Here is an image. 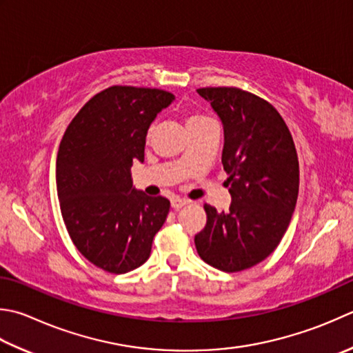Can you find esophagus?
Returning a JSON list of instances; mask_svg holds the SVG:
<instances>
[{
  "label": "esophagus",
  "mask_w": 353,
  "mask_h": 353,
  "mask_svg": "<svg viewBox=\"0 0 353 353\" xmlns=\"http://www.w3.org/2000/svg\"><path fill=\"white\" fill-rule=\"evenodd\" d=\"M186 203H188V200L181 199V197H172V199H171V206H172V208H174V210L182 208V206H185Z\"/></svg>",
  "instance_id": "esophagus-1"
}]
</instances>
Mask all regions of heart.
Wrapping results in <instances>:
<instances>
[{
  "label": "heart",
  "instance_id": "b5f03b06",
  "mask_svg": "<svg viewBox=\"0 0 353 353\" xmlns=\"http://www.w3.org/2000/svg\"><path fill=\"white\" fill-rule=\"evenodd\" d=\"M210 122H214V121L208 116H205L202 113H191L188 119H186V127L190 130V128L202 127L205 123H210Z\"/></svg>",
  "mask_w": 353,
  "mask_h": 353
}]
</instances>
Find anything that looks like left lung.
<instances>
[{
    "label": "left lung",
    "instance_id": "obj_1",
    "mask_svg": "<svg viewBox=\"0 0 353 353\" xmlns=\"http://www.w3.org/2000/svg\"><path fill=\"white\" fill-rule=\"evenodd\" d=\"M197 93L223 123L232 202L228 212L203 205L206 225L196 234V250L212 268L239 272L263 261L285 236L299 197V157L286 122L268 101L236 87Z\"/></svg>",
    "mask_w": 353,
    "mask_h": 353
}]
</instances>
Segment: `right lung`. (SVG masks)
<instances>
[{
  "mask_svg": "<svg viewBox=\"0 0 353 353\" xmlns=\"http://www.w3.org/2000/svg\"><path fill=\"white\" fill-rule=\"evenodd\" d=\"M174 94L113 85L94 94L67 127L57 157L61 214L74 246L103 271L125 274L148 260L170 200L133 188L147 131Z\"/></svg>",
  "mask_w": 353,
  "mask_h": 353,
  "instance_id": "obj_1",
  "label": "right lung"
}]
</instances>
